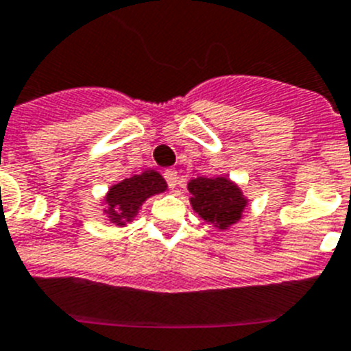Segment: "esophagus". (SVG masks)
<instances>
[{"label":"esophagus","mask_w":351,"mask_h":351,"mask_svg":"<svg viewBox=\"0 0 351 351\" xmlns=\"http://www.w3.org/2000/svg\"><path fill=\"white\" fill-rule=\"evenodd\" d=\"M164 178H166L169 187L171 189L176 187V183H178V175H176L175 169H166V171H164Z\"/></svg>","instance_id":"1"}]
</instances>
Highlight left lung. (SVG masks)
<instances>
[{
	"mask_svg": "<svg viewBox=\"0 0 351 351\" xmlns=\"http://www.w3.org/2000/svg\"><path fill=\"white\" fill-rule=\"evenodd\" d=\"M187 189L195 213L220 230H226L238 222L248 203L241 189L226 176H199L189 182Z\"/></svg>",
	"mask_w": 351,
	"mask_h": 351,
	"instance_id": "obj_1",
	"label": "left lung"
}]
</instances>
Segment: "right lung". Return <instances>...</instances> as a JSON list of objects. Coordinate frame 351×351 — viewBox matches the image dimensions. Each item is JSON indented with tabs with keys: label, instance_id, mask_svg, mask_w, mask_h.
<instances>
[{
	"label": "right lung",
	"instance_id": "add662e5",
	"mask_svg": "<svg viewBox=\"0 0 351 351\" xmlns=\"http://www.w3.org/2000/svg\"><path fill=\"white\" fill-rule=\"evenodd\" d=\"M166 189H168L166 180L154 169L122 180L108 189V194L105 197V213L108 215L110 222L124 227L136 217L141 204L148 197L160 194Z\"/></svg>",
	"mask_w": 351,
	"mask_h": 351
}]
</instances>
